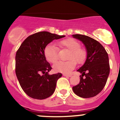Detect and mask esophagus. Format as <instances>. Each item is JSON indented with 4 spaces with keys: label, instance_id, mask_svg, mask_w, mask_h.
Returning <instances> with one entry per match:
<instances>
[{
    "label": "esophagus",
    "instance_id": "34e87169",
    "mask_svg": "<svg viewBox=\"0 0 120 120\" xmlns=\"http://www.w3.org/2000/svg\"><path fill=\"white\" fill-rule=\"evenodd\" d=\"M63 75L65 76V77H71L72 76V74H63Z\"/></svg>",
    "mask_w": 120,
    "mask_h": 120
}]
</instances>
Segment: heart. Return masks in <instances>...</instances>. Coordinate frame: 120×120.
Returning a JSON list of instances; mask_svg holds the SVG:
<instances>
[{
    "instance_id": "heart-1",
    "label": "heart",
    "mask_w": 120,
    "mask_h": 120,
    "mask_svg": "<svg viewBox=\"0 0 120 120\" xmlns=\"http://www.w3.org/2000/svg\"><path fill=\"white\" fill-rule=\"evenodd\" d=\"M59 49H66L70 50L67 56L68 60L59 61L53 66L54 71L62 73H68L76 66V62L81 64L87 58V52L81 48L80 43L73 38L64 39L57 43ZM58 48L53 43L47 45L44 48L43 53L47 61L51 63H55L58 60Z\"/></svg>"
}]
</instances>
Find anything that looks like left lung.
Listing matches in <instances>:
<instances>
[{"label": "left lung", "instance_id": "left-lung-1", "mask_svg": "<svg viewBox=\"0 0 120 120\" xmlns=\"http://www.w3.org/2000/svg\"><path fill=\"white\" fill-rule=\"evenodd\" d=\"M72 37L82 41L87 50L85 63L77 70L82 74L80 82L72 87V90L79 97H94L103 90L109 75L108 54L104 47L92 38L80 34Z\"/></svg>", "mask_w": 120, "mask_h": 120}]
</instances>
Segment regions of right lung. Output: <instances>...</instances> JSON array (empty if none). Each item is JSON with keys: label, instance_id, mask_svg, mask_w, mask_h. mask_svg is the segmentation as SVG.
<instances>
[{"label": "right lung", "instance_id": "obj_1", "mask_svg": "<svg viewBox=\"0 0 120 120\" xmlns=\"http://www.w3.org/2000/svg\"><path fill=\"white\" fill-rule=\"evenodd\" d=\"M47 31L38 32L26 38L15 54V74L24 92L36 99H45L54 93L60 72L52 75V69L45 57L43 50L53 40L64 37Z\"/></svg>", "mask_w": 120, "mask_h": 120}]
</instances>
